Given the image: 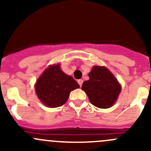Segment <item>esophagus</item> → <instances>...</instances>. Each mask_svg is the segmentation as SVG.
<instances>
[{"instance_id":"esophagus-1","label":"esophagus","mask_w":151,"mask_h":151,"mask_svg":"<svg viewBox=\"0 0 151 151\" xmlns=\"http://www.w3.org/2000/svg\"><path fill=\"white\" fill-rule=\"evenodd\" d=\"M83 80H78V83H79V85H80V87H81L82 85H83Z\"/></svg>"}]
</instances>
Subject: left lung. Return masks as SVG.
I'll return each instance as SVG.
<instances>
[{
    "label": "left lung",
    "instance_id": "8db88e82",
    "mask_svg": "<svg viewBox=\"0 0 151 151\" xmlns=\"http://www.w3.org/2000/svg\"><path fill=\"white\" fill-rule=\"evenodd\" d=\"M89 80L83 82L82 90L88 95L93 105L106 109L114 104L121 91V86L107 68L95 66L88 74Z\"/></svg>",
    "mask_w": 151,
    "mask_h": 151
}]
</instances>
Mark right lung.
Returning a JSON list of instances; mask_svg holds the SVG:
<instances>
[{
  "mask_svg": "<svg viewBox=\"0 0 151 151\" xmlns=\"http://www.w3.org/2000/svg\"><path fill=\"white\" fill-rule=\"evenodd\" d=\"M60 64L51 65L36 81L35 89L40 101L48 107H58L66 102L70 92L80 88L78 83L66 75Z\"/></svg>",
  "mask_w": 151,
  "mask_h": 151,
  "instance_id": "add662e5",
  "label": "right lung"
}]
</instances>
